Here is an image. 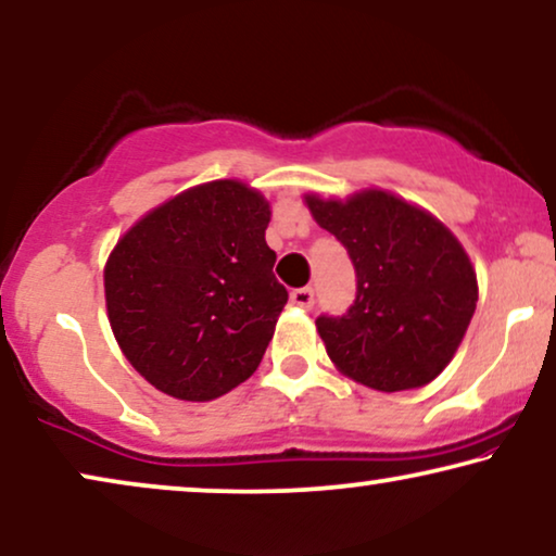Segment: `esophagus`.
<instances>
[{
    "instance_id": "1",
    "label": "esophagus",
    "mask_w": 556,
    "mask_h": 556,
    "mask_svg": "<svg viewBox=\"0 0 556 556\" xmlns=\"http://www.w3.org/2000/svg\"><path fill=\"white\" fill-rule=\"evenodd\" d=\"M290 300H292V305H298L302 309H309L315 305V290H313V287H300V290H292Z\"/></svg>"
}]
</instances>
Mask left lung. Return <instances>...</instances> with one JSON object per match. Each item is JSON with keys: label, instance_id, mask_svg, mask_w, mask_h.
Returning a JSON list of instances; mask_svg holds the SVG:
<instances>
[{"label": "left lung", "instance_id": "1", "mask_svg": "<svg viewBox=\"0 0 556 556\" xmlns=\"http://www.w3.org/2000/svg\"><path fill=\"white\" fill-rule=\"evenodd\" d=\"M305 203L355 269L348 313L315 320L338 371L376 391L438 379L478 302L476 269L460 241L427 211L383 190L348 201L307 195Z\"/></svg>", "mask_w": 556, "mask_h": 556}]
</instances>
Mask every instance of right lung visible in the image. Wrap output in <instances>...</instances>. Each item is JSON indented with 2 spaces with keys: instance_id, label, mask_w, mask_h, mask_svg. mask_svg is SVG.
Listing matches in <instances>:
<instances>
[{
  "instance_id": "add662e5",
  "label": "right lung",
  "mask_w": 556,
  "mask_h": 556,
  "mask_svg": "<svg viewBox=\"0 0 556 556\" xmlns=\"http://www.w3.org/2000/svg\"><path fill=\"white\" fill-rule=\"evenodd\" d=\"M269 218L249 185L205 182L147 213L111 251V330L154 389L211 402L262 364L290 298L271 271Z\"/></svg>"
}]
</instances>
